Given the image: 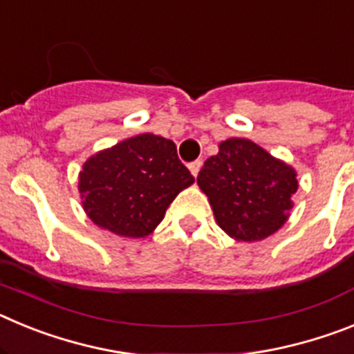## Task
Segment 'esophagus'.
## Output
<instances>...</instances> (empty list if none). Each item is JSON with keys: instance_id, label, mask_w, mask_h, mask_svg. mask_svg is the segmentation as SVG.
<instances>
[{"instance_id": "esophagus-1", "label": "esophagus", "mask_w": 354, "mask_h": 354, "mask_svg": "<svg viewBox=\"0 0 354 354\" xmlns=\"http://www.w3.org/2000/svg\"><path fill=\"white\" fill-rule=\"evenodd\" d=\"M200 168H202V161H200V159H196V161L189 162V170H192V174L195 175V177H196V175H198Z\"/></svg>"}]
</instances>
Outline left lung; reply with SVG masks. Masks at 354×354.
Masks as SVG:
<instances>
[{"mask_svg": "<svg viewBox=\"0 0 354 354\" xmlns=\"http://www.w3.org/2000/svg\"><path fill=\"white\" fill-rule=\"evenodd\" d=\"M216 221L237 241H261L277 232L292 209L296 171L245 138L220 143L196 177Z\"/></svg>", "mask_w": 354, "mask_h": 354, "instance_id": "1", "label": "left lung"}]
</instances>
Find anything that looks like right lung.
<instances>
[{"label":"right lung","instance_id":"add662e5","mask_svg":"<svg viewBox=\"0 0 354 354\" xmlns=\"http://www.w3.org/2000/svg\"><path fill=\"white\" fill-rule=\"evenodd\" d=\"M193 183L175 143L147 133L92 156L80 174V193L93 223L117 236L145 237Z\"/></svg>","mask_w":354,"mask_h":354}]
</instances>
